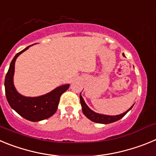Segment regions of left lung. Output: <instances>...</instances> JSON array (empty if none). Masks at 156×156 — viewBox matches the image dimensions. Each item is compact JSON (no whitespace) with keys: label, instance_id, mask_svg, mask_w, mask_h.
<instances>
[{"label":"left lung","instance_id":"1","mask_svg":"<svg viewBox=\"0 0 156 156\" xmlns=\"http://www.w3.org/2000/svg\"><path fill=\"white\" fill-rule=\"evenodd\" d=\"M122 55L124 56V54H122ZM80 104L82 106V111L83 113L86 115V117H87L88 119L91 120L92 122H97V123H102V124H108V123H112V122H114L115 121L119 120L120 119H122V117L124 116L129 110L133 108V105L127 110L125 112L122 114H119V115H104V114H100L94 112L93 110L90 109L89 107L87 106V105L85 103L84 100L83 98V97L81 96V93L80 94Z\"/></svg>","mask_w":156,"mask_h":156}]
</instances>
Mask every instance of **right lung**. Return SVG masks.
<instances>
[{
	"mask_svg": "<svg viewBox=\"0 0 156 156\" xmlns=\"http://www.w3.org/2000/svg\"><path fill=\"white\" fill-rule=\"evenodd\" d=\"M30 47L31 45L16 54L12 59L5 76V94L9 105L18 114L27 120L38 122L48 119L55 113L62 94L68 90L69 84L61 85L49 93L38 97H26L19 94L15 87L13 81L15 63L16 58Z\"/></svg>",
	"mask_w": 156,
	"mask_h": 156,
	"instance_id": "1",
	"label": "right lung"
}]
</instances>
